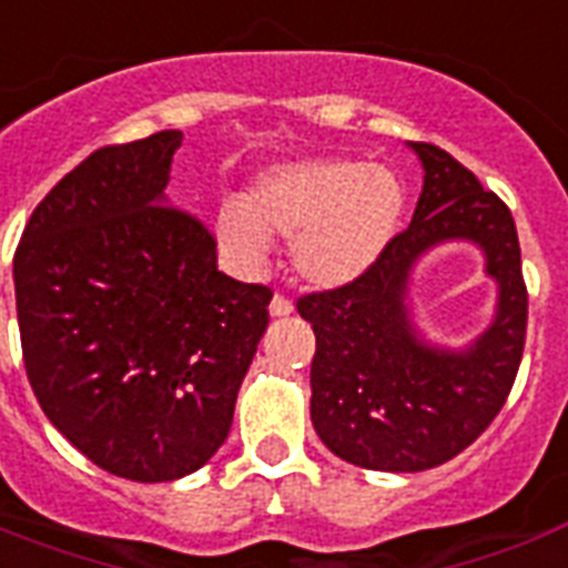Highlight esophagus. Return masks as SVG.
Listing matches in <instances>:
<instances>
[{"mask_svg": "<svg viewBox=\"0 0 568 568\" xmlns=\"http://www.w3.org/2000/svg\"><path fill=\"white\" fill-rule=\"evenodd\" d=\"M292 301L285 297V294H274V301H271V315L274 318H283V315H292Z\"/></svg>", "mask_w": 568, "mask_h": 568, "instance_id": "1", "label": "esophagus"}]
</instances>
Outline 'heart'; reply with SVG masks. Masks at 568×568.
<instances>
[{"mask_svg": "<svg viewBox=\"0 0 568 568\" xmlns=\"http://www.w3.org/2000/svg\"><path fill=\"white\" fill-rule=\"evenodd\" d=\"M404 217V185L388 168L363 162H301L262 173L244 205L214 217L223 253L244 271L267 265L271 239L292 244L297 274L345 285L392 244Z\"/></svg>", "mask_w": 568, "mask_h": 568, "instance_id": "1", "label": "heart"}]
</instances>
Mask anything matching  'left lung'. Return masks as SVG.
I'll return each mask as SVG.
<instances>
[{"label":"left lung","mask_w":568,"mask_h":568,"mask_svg":"<svg viewBox=\"0 0 568 568\" xmlns=\"http://www.w3.org/2000/svg\"><path fill=\"white\" fill-rule=\"evenodd\" d=\"M413 150L424 164L413 223L365 274L297 301L315 329V433L336 457L374 471H424L466 450L501 413L528 329V285L507 203L436 144L415 141ZM450 237L475 240L503 288L494 327L463 355L427 346L405 312L414 258Z\"/></svg>","instance_id":"1"}]
</instances>
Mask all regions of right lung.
<instances>
[{"label": "right lung", "instance_id": "add662e5", "mask_svg": "<svg viewBox=\"0 0 568 568\" xmlns=\"http://www.w3.org/2000/svg\"><path fill=\"white\" fill-rule=\"evenodd\" d=\"M182 132L111 144L31 212L13 253L22 363L93 466L176 480L221 448L267 327V285L217 271V241L164 200Z\"/></svg>", "mask_w": 568, "mask_h": 568}]
</instances>
